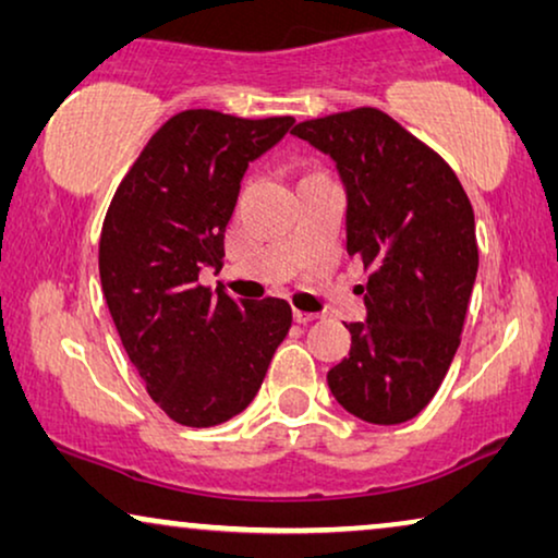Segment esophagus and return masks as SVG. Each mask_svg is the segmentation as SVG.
Returning a JSON list of instances; mask_svg holds the SVG:
<instances>
[{
  "mask_svg": "<svg viewBox=\"0 0 558 558\" xmlns=\"http://www.w3.org/2000/svg\"><path fill=\"white\" fill-rule=\"evenodd\" d=\"M294 319L296 323H312V319H317V312H304V310H294Z\"/></svg>",
  "mask_w": 558,
  "mask_h": 558,
  "instance_id": "esophagus-1",
  "label": "esophagus"
}]
</instances>
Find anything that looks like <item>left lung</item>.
I'll list each match as a JSON object with an SVG mask.
<instances>
[{
    "label": "left lung",
    "mask_w": 558,
    "mask_h": 558,
    "mask_svg": "<svg viewBox=\"0 0 558 558\" xmlns=\"http://www.w3.org/2000/svg\"><path fill=\"white\" fill-rule=\"evenodd\" d=\"M294 136L332 157L348 193V254L368 281L365 323L327 373L338 403L371 424L414 418L439 391L477 277L475 213L445 159L388 113L302 121Z\"/></svg>",
    "instance_id": "8db88e82"
}]
</instances>
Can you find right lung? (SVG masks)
Instances as JSON below:
<instances>
[{
  "label": "right lung",
  "instance_id": "add662e5",
  "mask_svg": "<svg viewBox=\"0 0 558 558\" xmlns=\"http://www.w3.org/2000/svg\"><path fill=\"white\" fill-rule=\"evenodd\" d=\"M292 124V117L210 109L174 113L106 213L98 243L106 304L147 393L182 426L241 414L292 327L284 300H233L197 279L203 266H223L226 226L248 162Z\"/></svg>",
  "mask_w": 558,
  "mask_h": 558
}]
</instances>
